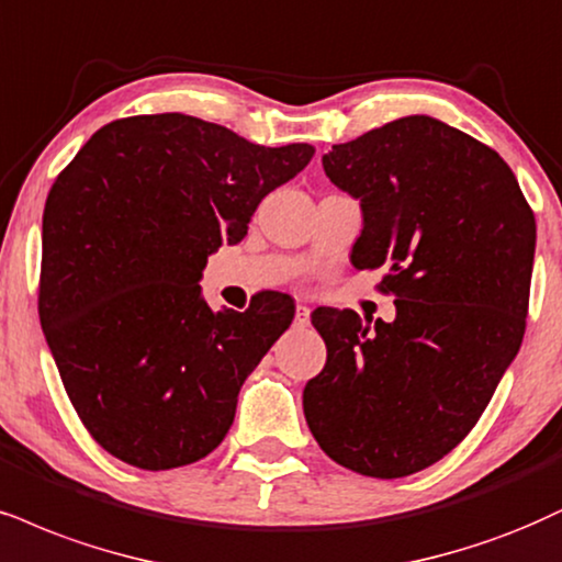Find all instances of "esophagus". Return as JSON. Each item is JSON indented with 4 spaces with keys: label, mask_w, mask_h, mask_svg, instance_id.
I'll return each instance as SVG.
<instances>
[{
    "label": "esophagus",
    "mask_w": 562,
    "mask_h": 562,
    "mask_svg": "<svg viewBox=\"0 0 562 562\" xmlns=\"http://www.w3.org/2000/svg\"><path fill=\"white\" fill-rule=\"evenodd\" d=\"M294 325H300V328H304V325H310V307H307V304H296Z\"/></svg>",
    "instance_id": "obj_1"
}]
</instances>
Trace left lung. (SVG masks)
I'll list each match as a JSON object with an SVG mask.
<instances>
[{"label": "left lung", "mask_w": 562, "mask_h": 562, "mask_svg": "<svg viewBox=\"0 0 562 562\" xmlns=\"http://www.w3.org/2000/svg\"><path fill=\"white\" fill-rule=\"evenodd\" d=\"M323 169L362 205L351 262L385 268L396 321L313 313L328 359L304 385V417L336 463L396 480L472 432L518 355L535 213L493 148L425 114L334 145Z\"/></svg>", "instance_id": "8db88e82"}]
</instances>
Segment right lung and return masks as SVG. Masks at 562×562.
Masks as SVG:
<instances>
[{
	"label": "right lung",
	"mask_w": 562,
	"mask_h": 562,
	"mask_svg": "<svg viewBox=\"0 0 562 562\" xmlns=\"http://www.w3.org/2000/svg\"><path fill=\"white\" fill-rule=\"evenodd\" d=\"M187 114L109 122L52 184L38 315L93 440L148 472L205 459L239 387L292 325L286 294L207 307V255L245 239L260 200L310 164Z\"/></svg>",
	"instance_id": "obj_1"
}]
</instances>
